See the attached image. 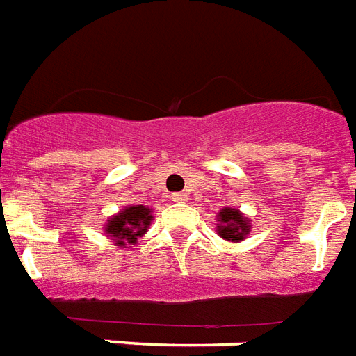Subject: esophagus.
Masks as SVG:
<instances>
[{
  "label": "esophagus",
  "instance_id": "34e87169",
  "mask_svg": "<svg viewBox=\"0 0 356 356\" xmlns=\"http://www.w3.org/2000/svg\"><path fill=\"white\" fill-rule=\"evenodd\" d=\"M172 200L178 202V204H184V202H187V195L186 193H175V195H172Z\"/></svg>",
  "mask_w": 356,
  "mask_h": 356
}]
</instances>
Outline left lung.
Wrapping results in <instances>:
<instances>
[{"label": "left lung", "mask_w": 356, "mask_h": 356, "mask_svg": "<svg viewBox=\"0 0 356 356\" xmlns=\"http://www.w3.org/2000/svg\"><path fill=\"white\" fill-rule=\"evenodd\" d=\"M217 233L227 243H241L252 232V220L237 207H222L217 215Z\"/></svg>", "instance_id": "left-lung-1"}]
</instances>
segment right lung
Segmentation results:
<instances>
[{
  "label": "right lung",
  "mask_w": 356,
  "mask_h": 356,
  "mask_svg": "<svg viewBox=\"0 0 356 356\" xmlns=\"http://www.w3.org/2000/svg\"><path fill=\"white\" fill-rule=\"evenodd\" d=\"M154 220L152 209L147 206H127L104 222V233L119 248H130L149 232Z\"/></svg>",
  "instance_id": "1"
}]
</instances>
